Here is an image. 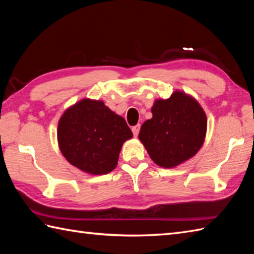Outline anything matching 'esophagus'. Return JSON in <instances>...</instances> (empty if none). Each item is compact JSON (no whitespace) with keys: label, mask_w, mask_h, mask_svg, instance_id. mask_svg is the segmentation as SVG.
Returning a JSON list of instances; mask_svg holds the SVG:
<instances>
[{"label":"esophagus","mask_w":254,"mask_h":254,"mask_svg":"<svg viewBox=\"0 0 254 254\" xmlns=\"http://www.w3.org/2000/svg\"><path fill=\"white\" fill-rule=\"evenodd\" d=\"M139 128H141V124H136L135 127H132V132H133V135H134V136H137V135H138Z\"/></svg>","instance_id":"obj_1"}]
</instances>
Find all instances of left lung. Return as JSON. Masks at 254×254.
<instances>
[{
    "instance_id": "1",
    "label": "left lung",
    "mask_w": 254,
    "mask_h": 254,
    "mask_svg": "<svg viewBox=\"0 0 254 254\" xmlns=\"http://www.w3.org/2000/svg\"><path fill=\"white\" fill-rule=\"evenodd\" d=\"M153 118L145 121L138 137L155 164L172 168L191 158L203 145L207 120L191 97L176 91L169 99L156 100Z\"/></svg>"
}]
</instances>
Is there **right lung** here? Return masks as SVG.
<instances>
[{"instance_id":"obj_1","label":"right lung","mask_w":254,"mask_h":254,"mask_svg":"<svg viewBox=\"0 0 254 254\" xmlns=\"http://www.w3.org/2000/svg\"><path fill=\"white\" fill-rule=\"evenodd\" d=\"M132 136L122 117L102 101L89 99L64 112L58 127V141L64 157L93 175H105L115 169L123 143Z\"/></svg>"}]
</instances>
